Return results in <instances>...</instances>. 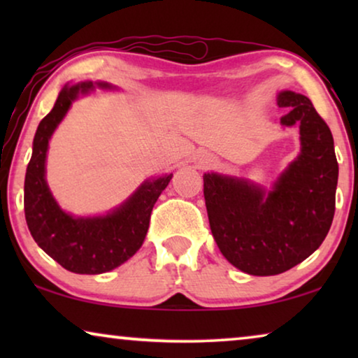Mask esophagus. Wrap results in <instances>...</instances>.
Segmentation results:
<instances>
[{
  "label": "esophagus",
  "instance_id": "esophagus-1",
  "mask_svg": "<svg viewBox=\"0 0 358 358\" xmlns=\"http://www.w3.org/2000/svg\"><path fill=\"white\" fill-rule=\"evenodd\" d=\"M202 164H203V166H213L215 161H213L212 158H208V156H207V158L202 159Z\"/></svg>",
  "mask_w": 358,
  "mask_h": 358
}]
</instances>
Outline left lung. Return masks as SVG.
Instances as JSON below:
<instances>
[{
    "instance_id": "1",
    "label": "left lung",
    "mask_w": 358,
    "mask_h": 358,
    "mask_svg": "<svg viewBox=\"0 0 358 358\" xmlns=\"http://www.w3.org/2000/svg\"><path fill=\"white\" fill-rule=\"evenodd\" d=\"M285 127L300 125V155L272 190L246 179L207 173L203 197L210 229L228 262L249 275H277L310 257L329 231L339 164L329 127L306 96L282 91Z\"/></svg>"
}]
</instances>
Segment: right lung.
<instances>
[{
  "mask_svg": "<svg viewBox=\"0 0 358 358\" xmlns=\"http://www.w3.org/2000/svg\"><path fill=\"white\" fill-rule=\"evenodd\" d=\"M97 86L112 87L107 83ZM92 87L91 81H85L60 91L53 109L37 127L24 180V212L32 238L66 271L90 275L109 272L138 251L148 231L151 210L173 178L166 174L145 180L127 202L102 217H73L58 207L45 180L48 140L71 102Z\"/></svg>",
  "mask_w": 358,
  "mask_h": 358,
  "instance_id": "1",
  "label": "right lung"
}]
</instances>
